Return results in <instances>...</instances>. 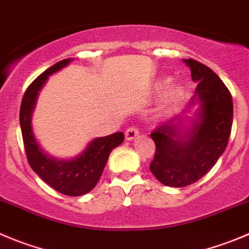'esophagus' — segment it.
<instances>
[{
	"instance_id": "obj_1",
	"label": "esophagus",
	"mask_w": 249,
	"mask_h": 249,
	"mask_svg": "<svg viewBox=\"0 0 249 249\" xmlns=\"http://www.w3.org/2000/svg\"><path fill=\"white\" fill-rule=\"evenodd\" d=\"M136 136H139V129L136 126H129L126 129V131H125V139H126L127 141H131L134 140V139L136 138Z\"/></svg>"
}]
</instances>
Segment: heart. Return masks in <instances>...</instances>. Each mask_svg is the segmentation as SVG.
Masks as SVG:
<instances>
[{"label":"heart","instance_id":"1","mask_svg":"<svg viewBox=\"0 0 249 249\" xmlns=\"http://www.w3.org/2000/svg\"><path fill=\"white\" fill-rule=\"evenodd\" d=\"M169 84H171L169 78H162L157 82V90L163 92L162 104H163V108L166 109L172 108V107L179 103L180 99L183 98V94H184V89H183L182 86L171 85L169 86Z\"/></svg>","mask_w":249,"mask_h":249}]
</instances>
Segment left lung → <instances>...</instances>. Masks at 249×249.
I'll return each instance as SVG.
<instances>
[{"instance_id":"1","label":"left lung","mask_w":249,"mask_h":249,"mask_svg":"<svg viewBox=\"0 0 249 249\" xmlns=\"http://www.w3.org/2000/svg\"><path fill=\"white\" fill-rule=\"evenodd\" d=\"M192 80L198 83L189 107L199 106L197 120L184 130L182 115L172 118L151 134L156 152L150 169L162 184L182 188L204 177L226 150L233 119L230 90L210 67L194 59L184 60Z\"/></svg>"}]
</instances>
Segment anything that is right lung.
<instances>
[{"label": "right lung", "instance_id": "right-lung-1", "mask_svg": "<svg viewBox=\"0 0 249 249\" xmlns=\"http://www.w3.org/2000/svg\"><path fill=\"white\" fill-rule=\"evenodd\" d=\"M72 60L70 57L56 62L30 83L20 103L19 123L25 155L32 169L46 184L61 194L80 196L96 187L111 150L124 141V134L115 132L104 138L94 139L80 156L72 160H57L44 152L32 129V114L39 90L48 81L49 76L67 66Z\"/></svg>", "mask_w": 249, "mask_h": 249}]
</instances>
